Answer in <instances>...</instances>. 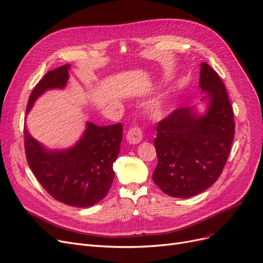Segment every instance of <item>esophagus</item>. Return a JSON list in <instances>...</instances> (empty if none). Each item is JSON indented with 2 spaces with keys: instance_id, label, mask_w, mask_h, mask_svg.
Here are the masks:
<instances>
[{
  "instance_id": "obj_1",
  "label": "esophagus",
  "mask_w": 263,
  "mask_h": 263,
  "mask_svg": "<svg viewBox=\"0 0 263 263\" xmlns=\"http://www.w3.org/2000/svg\"><path fill=\"white\" fill-rule=\"evenodd\" d=\"M125 139L130 144H139L143 139V132L139 128H131L126 132Z\"/></svg>"
}]
</instances>
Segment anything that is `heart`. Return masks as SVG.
Listing matches in <instances>:
<instances>
[{
	"label": "heart",
	"instance_id": "1",
	"mask_svg": "<svg viewBox=\"0 0 263 263\" xmlns=\"http://www.w3.org/2000/svg\"><path fill=\"white\" fill-rule=\"evenodd\" d=\"M169 109V106L167 102L160 101L153 104L148 108V116L152 119H161L167 115Z\"/></svg>",
	"mask_w": 263,
	"mask_h": 263
}]
</instances>
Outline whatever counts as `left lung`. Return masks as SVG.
<instances>
[{
  "mask_svg": "<svg viewBox=\"0 0 263 263\" xmlns=\"http://www.w3.org/2000/svg\"><path fill=\"white\" fill-rule=\"evenodd\" d=\"M199 89L205 111L196 106L174 110L157 125L154 144L158 164L153 181L169 196L189 198L215 183L226 166L235 125L226 86L206 63Z\"/></svg>",
  "mask_w": 263,
  "mask_h": 263,
  "instance_id": "obj_1",
  "label": "left lung"
}]
</instances>
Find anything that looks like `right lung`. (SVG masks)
Returning a JSON list of instances; mask_svg holds the SVG:
<instances>
[{
  "label": "right lung",
  "instance_id": "add662e5",
  "mask_svg": "<svg viewBox=\"0 0 263 263\" xmlns=\"http://www.w3.org/2000/svg\"><path fill=\"white\" fill-rule=\"evenodd\" d=\"M70 65L48 71L29 97L27 114L50 90H63ZM25 149L29 166L44 190L56 200L77 208L92 207L105 198L115 178L112 164L120 153L122 124L96 125L87 121L72 146L47 148L29 133L25 124Z\"/></svg>",
  "mask_w": 263,
  "mask_h": 263
}]
</instances>
